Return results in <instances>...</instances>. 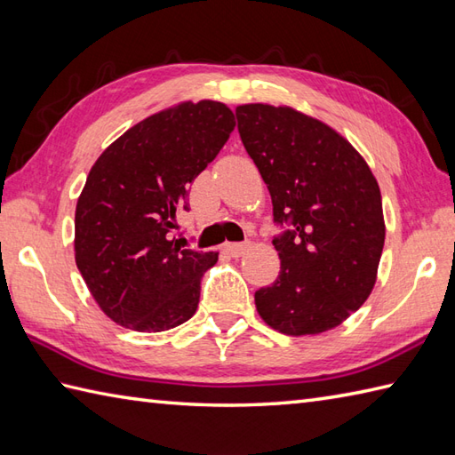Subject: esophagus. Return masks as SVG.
<instances>
[{"instance_id":"esophagus-1","label":"esophagus","mask_w":455,"mask_h":455,"mask_svg":"<svg viewBox=\"0 0 455 455\" xmlns=\"http://www.w3.org/2000/svg\"><path fill=\"white\" fill-rule=\"evenodd\" d=\"M248 248H250V243H225L222 244V250H225V252L233 258L243 256Z\"/></svg>"}]
</instances>
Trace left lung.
Returning <instances> with one entry per match:
<instances>
[{
	"mask_svg": "<svg viewBox=\"0 0 455 455\" xmlns=\"http://www.w3.org/2000/svg\"><path fill=\"white\" fill-rule=\"evenodd\" d=\"M238 132L272 196L282 269L258 289L256 308L275 331L318 334L370 297L383 252L379 186L365 160L328 124L291 108H236Z\"/></svg>",
	"mask_w": 455,
	"mask_h": 455,
	"instance_id": "8db88e82",
	"label": "left lung"
}]
</instances>
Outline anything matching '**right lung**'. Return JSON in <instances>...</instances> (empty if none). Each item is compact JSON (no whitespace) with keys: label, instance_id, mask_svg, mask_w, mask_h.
Instances as JSON below:
<instances>
[{"label":"right lung","instance_id":"add662e5","mask_svg":"<svg viewBox=\"0 0 455 455\" xmlns=\"http://www.w3.org/2000/svg\"><path fill=\"white\" fill-rule=\"evenodd\" d=\"M235 124L225 103L186 101L134 124L93 164L76 205V266L117 324L162 332L196 315L219 254L176 240V215Z\"/></svg>","mask_w":455,"mask_h":455}]
</instances>
